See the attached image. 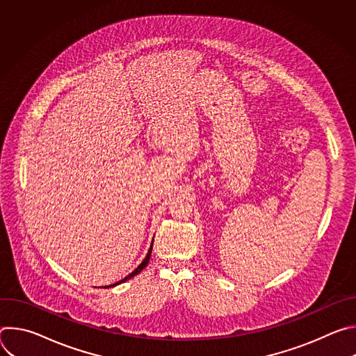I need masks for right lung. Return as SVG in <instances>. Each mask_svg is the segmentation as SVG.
Listing matches in <instances>:
<instances>
[{"instance_id":"add662e5","label":"right lung","mask_w":356,"mask_h":356,"mask_svg":"<svg viewBox=\"0 0 356 356\" xmlns=\"http://www.w3.org/2000/svg\"><path fill=\"white\" fill-rule=\"evenodd\" d=\"M150 253H152V245H150V248H149V252H147V255H146V258L142 261V264L132 272V273H129L127 277H124L122 280H120V282H117V283H114V284H111V286H117V284H120V283H122V282H127V280H129V279H132L134 276H136L139 272H142L145 268H146V265L149 264V259H150ZM110 286V287H111ZM108 287V286H107Z\"/></svg>"}]
</instances>
